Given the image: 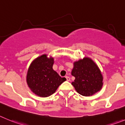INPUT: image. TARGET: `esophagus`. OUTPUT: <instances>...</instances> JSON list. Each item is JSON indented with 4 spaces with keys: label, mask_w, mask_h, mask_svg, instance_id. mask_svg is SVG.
Here are the masks:
<instances>
[{
    "label": "esophagus",
    "mask_w": 125,
    "mask_h": 125,
    "mask_svg": "<svg viewBox=\"0 0 125 125\" xmlns=\"http://www.w3.org/2000/svg\"><path fill=\"white\" fill-rule=\"evenodd\" d=\"M65 78H66V79H67V81H70V78L69 76H65Z\"/></svg>",
    "instance_id": "esophagus-1"
}]
</instances>
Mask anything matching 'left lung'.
<instances>
[{
	"label": "left lung",
	"instance_id": "left-lung-1",
	"mask_svg": "<svg viewBox=\"0 0 125 125\" xmlns=\"http://www.w3.org/2000/svg\"><path fill=\"white\" fill-rule=\"evenodd\" d=\"M72 75L75 78L72 85L83 96H92L102 89L103 83L100 70L88 57L73 63Z\"/></svg>",
	"mask_w": 125,
	"mask_h": 125
}]
</instances>
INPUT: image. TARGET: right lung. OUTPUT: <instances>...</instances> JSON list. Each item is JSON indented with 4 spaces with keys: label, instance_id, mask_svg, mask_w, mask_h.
I'll list each match as a JSON object with an SVG mask.
<instances>
[{
    "label": "right lung",
    "instance_id": "right-lung-1",
    "mask_svg": "<svg viewBox=\"0 0 125 125\" xmlns=\"http://www.w3.org/2000/svg\"><path fill=\"white\" fill-rule=\"evenodd\" d=\"M53 58L44 54L35 58L30 64L27 75V83L33 93L41 97L54 93L66 80L53 70Z\"/></svg>",
    "mask_w": 125,
    "mask_h": 125
}]
</instances>
